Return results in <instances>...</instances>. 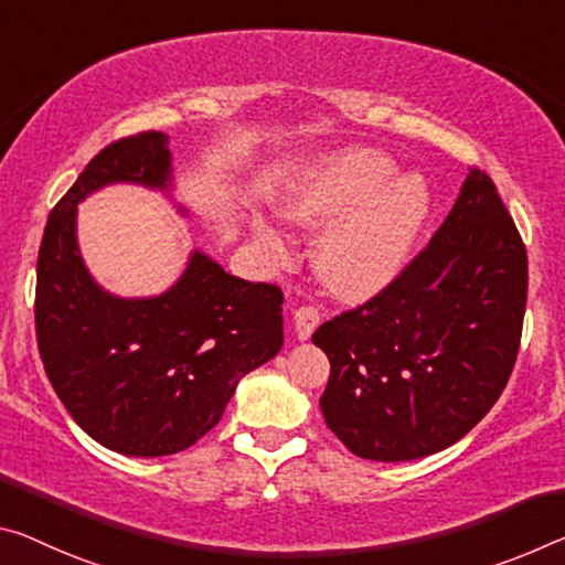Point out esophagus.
I'll return each instance as SVG.
<instances>
[{
    "label": "esophagus",
    "instance_id": "esophagus-1",
    "mask_svg": "<svg viewBox=\"0 0 565 565\" xmlns=\"http://www.w3.org/2000/svg\"><path fill=\"white\" fill-rule=\"evenodd\" d=\"M319 321H321V315L315 307L294 309V331H297L299 339H309L311 334H315Z\"/></svg>",
    "mask_w": 565,
    "mask_h": 565
}]
</instances>
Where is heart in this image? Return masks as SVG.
Segmentation results:
<instances>
[{
  "label": "heart",
  "mask_w": 565,
  "mask_h": 565,
  "mask_svg": "<svg viewBox=\"0 0 565 565\" xmlns=\"http://www.w3.org/2000/svg\"><path fill=\"white\" fill-rule=\"evenodd\" d=\"M380 150L349 148L309 170L286 201L297 223H329L317 268L339 299L366 301L395 281L429 216L423 178L399 175ZM262 236L279 244L271 228Z\"/></svg>",
  "instance_id": "heart-1"
}]
</instances>
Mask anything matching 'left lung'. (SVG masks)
Returning a JSON list of instances; mask_svg holds the SVG:
<instances>
[{"instance_id": "8db88e82", "label": "left lung", "mask_w": 565, "mask_h": 565, "mask_svg": "<svg viewBox=\"0 0 565 565\" xmlns=\"http://www.w3.org/2000/svg\"><path fill=\"white\" fill-rule=\"evenodd\" d=\"M527 256L495 183L470 168L425 250L311 342L331 364L327 427L364 460L440 452L476 427L513 372Z\"/></svg>"}]
</instances>
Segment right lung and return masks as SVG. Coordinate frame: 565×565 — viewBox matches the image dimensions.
<instances>
[{
  "label": "right lung",
  "instance_id": "obj_1",
  "mask_svg": "<svg viewBox=\"0 0 565 565\" xmlns=\"http://www.w3.org/2000/svg\"><path fill=\"white\" fill-rule=\"evenodd\" d=\"M110 183L168 193V136L148 130L110 142L52 209L38 258V347L60 402L93 440L160 458L201 440L238 382L279 354L284 294L226 274L201 250L158 297L105 291L79 254L77 203Z\"/></svg>",
  "mask_w": 565,
  "mask_h": 565
}]
</instances>
